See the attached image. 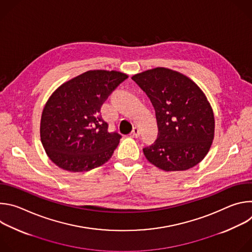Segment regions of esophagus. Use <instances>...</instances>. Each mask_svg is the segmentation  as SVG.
<instances>
[{"instance_id":"34e87169","label":"esophagus","mask_w":252,"mask_h":252,"mask_svg":"<svg viewBox=\"0 0 252 252\" xmlns=\"http://www.w3.org/2000/svg\"><path fill=\"white\" fill-rule=\"evenodd\" d=\"M131 137H138L139 136V129L137 127H134L130 132Z\"/></svg>"}]
</instances>
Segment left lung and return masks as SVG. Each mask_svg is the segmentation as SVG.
<instances>
[{"label":"left lung","instance_id":"1","mask_svg":"<svg viewBox=\"0 0 252 252\" xmlns=\"http://www.w3.org/2000/svg\"><path fill=\"white\" fill-rule=\"evenodd\" d=\"M131 79L156 111L158 138L142 150L148 160L165 171L187 170L200 162L213 140L214 117L199 87L165 67L142 71Z\"/></svg>","mask_w":252,"mask_h":252}]
</instances>
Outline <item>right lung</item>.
<instances>
[{"label":"right lung","mask_w":252,"mask_h":252,"mask_svg":"<svg viewBox=\"0 0 252 252\" xmlns=\"http://www.w3.org/2000/svg\"><path fill=\"white\" fill-rule=\"evenodd\" d=\"M127 76L95 69L69 80L48 99L41 119V140L51 160L71 172L89 171L109 160L122 135L109 131L100 106Z\"/></svg>","instance_id":"1"}]
</instances>
